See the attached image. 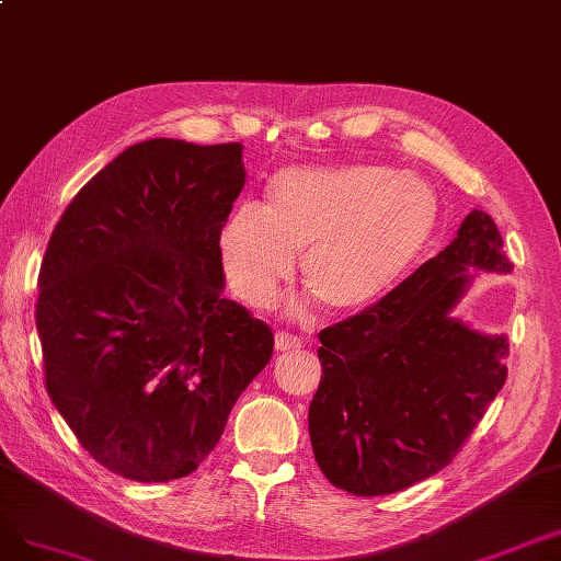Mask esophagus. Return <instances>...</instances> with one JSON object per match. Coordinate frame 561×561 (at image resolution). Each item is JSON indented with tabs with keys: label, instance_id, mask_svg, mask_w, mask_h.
<instances>
[{
	"label": "esophagus",
	"instance_id": "1",
	"mask_svg": "<svg viewBox=\"0 0 561 561\" xmlns=\"http://www.w3.org/2000/svg\"><path fill=\"white\" fill-rule=\"evenodd\" d=\"M302 340L298 335H291L288 331H279L275 335V350L277 352H291V350H300Z\"/></svg>",
	"mask_w": 561,
	"mask_h": 561
}]
</instances>
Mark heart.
I'll return each instance as SVG.
<instances>
[{
  "mask_svg": "<svg viewBox=\"0 0 561 561\" xmlns=\"http://www.w3.org/2000/svg\"><path fill=\"white\" fill-rule=\"evenodd\" d=\"M440 197L426 179L379 162L286 168L267 186L265 209L240 203L219 230L232 294L267 307L302 279L329 307L360 310L399 282L440 226Z\"/></svg>",
  "mask_w": 561,
  "mask_h": 561,
  "instance_id": "1",
  "label": "heart"
}]
</instances>
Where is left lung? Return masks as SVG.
Returning <instances> with one entry per match:
<instances>
[{
	"mask_svg": "<svg viewBox=\"0 0 561 561\" xmlns=\"http://www.w3.org/2000/svg\"><path fill=\"white\" fill-rule=\"evenodd\" d=\"M471 270H513L480 209L382 300L319 333L323 375L307 422L321 473L340 490L385 496L438 473L496 399L508 337L455 317Z\"/></svg>",
	"mask_w": 561,
	"mask_h": 561,
	"instance_id": "left-lung-1",
	"label": "left lung"
}]
</instances>
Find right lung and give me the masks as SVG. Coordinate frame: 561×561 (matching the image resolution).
Returning <instances> with one entry per match:
<instances>
[{"mask_svg":"<svg viewBox=\"0 0 561 561\" xmlns=\"http://www.w3.org/2000/svg\"><path fill=\"white\" fill-rule=\"evenodd\" d=\"M242 144L147 139L75 195L39 270L46 391L88 455L137 482L193 473L273 356L224 298L219 230Z\"/></svg>","mask_w":561,"mask_h":561,"instance_id":"obj_1","label":"right lung"}]
</instances>
